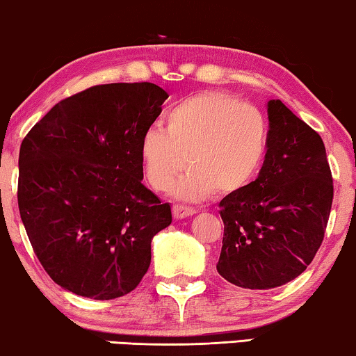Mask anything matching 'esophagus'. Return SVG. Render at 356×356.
Returning <instances> with one entry per match:
<instances>
[{
	"label": "esophagus",
	"mask_w": 356,
	"mask_h": 356,
	"mask_svg": "<svg viewBox=\"0 0 356 356\" xmlns=\"http://www.w3.org/2000/svg\"><path fill=\"white\" fill-rule=\"evenodd\" d=\"M195 213H197V209L190 208V207H182V204H174V208H172V214H174V218H176V219H184V218L193 216Z\"/></svg>",
	"instance_id": "obj_1"
}]
</instances>
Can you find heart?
Listing matches in <instances>:
<instances>
[{
	"instance_id": "b5f03b06",
	"label": "heart",
	"mask_w": 356,
	"mask_h": 356,
	"mask_svg": "<svg viewBox=\"0 0 356 356\" xmlns=\"http://www.w3.org/2000/svg\"><path fill=\"white\" fill-rule=\"evenodd\" d=\"M268 140V121L258 108L229 93L203 92L174 104L164 116V130H145L138 154L156 192H168L187 166L177 197H232L261 171Z\"/></svg>"
}]
</instances>
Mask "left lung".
I'll use <instances>...</instances> for the list:
<instances>
[{
    "label": "left lung",
    "mask_w": 356,
    "mask_h": 356,
    "mask_svg": "<svg viewBox=\"0 0 356 356\" xmlns=\"http://www.w3.org/2000/svg\"><path fill=\"white\" fill-rule=\"evenodd\" d=\"M268 153L243 192L224 197L218 273L243 289L298 277L321 247L334 198L332 172L316 130L280 99L268 103Z\"/></svg>",
    "instance_id": "obj_1"
}]
</instances>
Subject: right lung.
<instances>
[{
    "label": "right lung",
    "mask_w": 356,
    "mask_h": 356,
    "mask_svg": "<svg viewBox=\"0 0 356 356\" xmlns=\"http://www.w3.org/2000/svg\"><path fill=\"white\" fill-rule=\"evenodd\" d=\"M168 93L149 82L95 85L64 98L19 152L17 203L38 261L80 297L137 287L171 207L142 184L138 143Z\"/></svg>",
    "instance_id": "right-lung-1"
}]
</instances>
